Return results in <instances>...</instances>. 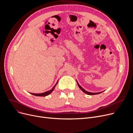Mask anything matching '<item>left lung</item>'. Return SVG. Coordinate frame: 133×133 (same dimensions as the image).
Returning a JSON list of instances; mask_svg holds the SVG:
<instances>
[{
    "mask_svg": "<svg viewBox=\"0 0 133 133\" xmlns=\"http://www.w3.org/2000/svg\"><path fill=\"white\" fill-rule=\"evenodd\" d=\"M76 82H77V83H78V86H79V87L81 89V90L83 92H84L85 93H86V94H88V95H95V94H100V93H102V92H98V93H92V92H88V91H86V90H85L84 89H83L79 84V83L78 82V81H76Z\"/></svg>",
    "mask_w": 133,
    "mask_h": 133,
    "instance_id": "left-lung-1",
    "label": "left lung"
}]
</instances>
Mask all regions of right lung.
Here are the masks:
<instances>
[{
    "mask_svg": "<svg viewBox=\"0 0 133 133\" xmlns=\"http://www.w3.org/2000/svg\"><path fill=\"white\" fill-rule=\"evenodd\" d=\"M58 82V81L57 82V83H56V84L54 86V87H53L51 90H48V91H47V92H45L43 93H31V94H32V95H35V96H47V95H49L50 94H51V93L53 91V90L54 89V88H55L56 85H57Z\"/></svg>",
    "mask_w": 133,
    "mask_h": 133,
    "instance_id": "obj_1",
    "label": "right lung"
}]
</instances>
